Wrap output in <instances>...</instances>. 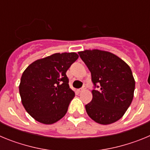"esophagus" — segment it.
Instances as JSON below:
<instances>
[{"label": "esophagus", "instance_id": "obj_1", "mask_svg": "<svg viewBox=\"0 0 150 150\" xmlns=\"http://www.w3.org/2000/svg\"><path fill=\"white\" fill-rule=\"evenodd\" d=\"M86 89V86H83V87H82L81 88H79V89L78 90V91H79V92H82V91H85Z\"/></svg>", "mask_w": 150, "mask_h": 150}]
</instances>
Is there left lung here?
<instances>
[{"mask_svg": "<svg viewBox=\"0 0 150 150\" xmlns=\"http://www.w3.org/2000/svg\"><path fill=\"white\" fill-rule=\"evenodd\" d=\"M91 72L92 100L86 105L91 119L102 125L121 119L133 100L135 81L132 70L120 58L98 50L79 52ZM95 88H98L96 90Z\"/></svg>", "mask_w": 150, "mask_h": 150, "instance_id": "8db88e82", "label": "left lung"}]
</instances>
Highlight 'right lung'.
<instances>
[{"mask_svg":"<svg viewBox=\"0 0 150 150\" xmlns=\"http://www.w3.org/2000/svg\"><path fill=\"white\" fill-rule=\"evenodd\" d=\"M75 52L55 53L31 63L19 85L22 103L28 114L43 124H53L67 112L75 96L66 72L78 59Z\"/></svg>","mask_w":150,"mask_h":150,"instance_id":"add662e5","label":"right lung"}]
</instances>
